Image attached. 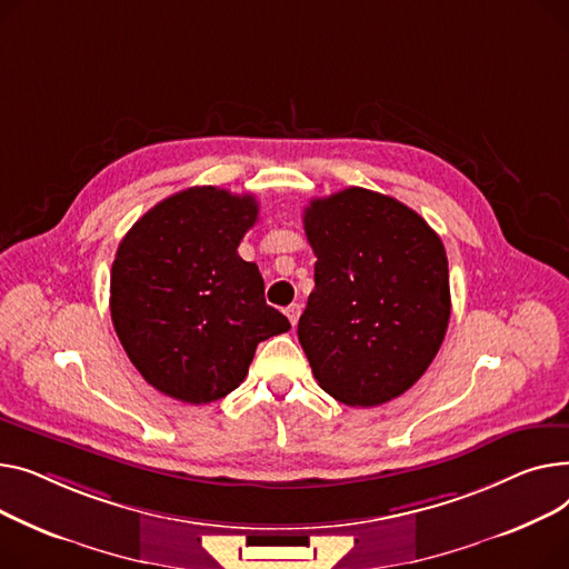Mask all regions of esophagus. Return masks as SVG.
I'll use <instances>...</instances> for the list:
<instances>
[{"label": "esophagus", "mask_w": 569, "mask_h": 569, "mask_svg": "<svg viewBox=\"0 0 569 569\" xmlns=\"http://www.w3.org/2000/svg\"><path fill=\"white\" fill-rule=\"evenodd\" d=\"M300 310H303V306H300V303H291V306L287 308V319L291 321V326H296V323H298Z\"/></svg>", "instance_id": "1"}]
</instances>
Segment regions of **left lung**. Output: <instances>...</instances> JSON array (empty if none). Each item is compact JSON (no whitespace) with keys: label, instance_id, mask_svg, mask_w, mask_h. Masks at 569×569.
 I'll return each instance as SVG.
<instances>
[{"label":"left lung","instance_id":"1","mask_svg":"<svg viewBox=\"0 0 569 569\" xmlns=\"http://www.w3.org/2000/svg\"><path fill=\"white\" fill-rule=\"evenodd\" d=\"M315 289L298 321L319 386L349 407L407 392L439 353L450 321L446 248L395 197L347 188L303 213Z\"/></svg>","mask_w":569,"mask_h":569}]
</instances>
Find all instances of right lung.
Wrapping results in <instances>:
<instances>
[{
  "mask_svg": "<svg viewBox=\"0 0 569 569\" xmlns=\"http://www.w3.org/2000/svg\"><path fill=\"white\" fill-rule=\"evenodd\" d=\"M252 194L194 186L162 199L121 239L112 323L138 372L167 397L209 405L239 388L259 342L291 328L266 306L257 263L239 257Z\"/></svg>",
  "mask_w": 569,
  "mask_h": 569,
  "instance_id": "1",
  "label": "right lung"
}]
</instances>
